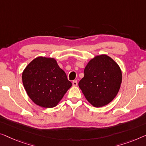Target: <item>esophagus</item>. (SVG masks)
<instances>
[{"label": "esophagus", "mask_w": 146, "mask_h": 146, "mask_svg": "<svg viewBox=\"0 0 146 146\" xmlns=\"http://www.w3.org/2000/svg\"><path fill=\"white\" fill-rule=\"evenodd\" d=\"M72 84H73V86H77V81H73V82H72Z\"/></svg>", "instance_id": "esophagus-1"}]
</instances>
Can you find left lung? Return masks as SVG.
<instances>
[{
	"mask_svg": "<svg viewBox=\"0 0 146 146\" xmlns=\"http://www.w3.org/2000/svg\"><path fill=\"white\" fill-rule=\"evenodd\" d=\"M84 74L79 87L92 105H106L118 94L122 72L118 65L108 55H98L91 59L84 69Z\"/></svg>",
	"mask_w": 146,
	"mask_h": 146,
	"instance_id": "8db88e82",
	"label": "left lung"
}]
</instances>
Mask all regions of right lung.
<instances>
[{
    "label": "right lung",
    "mask_w": 146,
    "mask_h": 146,
    "mask_svg": "<svg viewBox=\"0 0 146 146\" xmlns=\"http://www.w3.org/2000/svg\"><path fill=\"white\" fill-rule=\"evenodd\" d=\"M22 82L32 101L44 108L56 106L72 85L54 59L43 57L28 65L22 73Z\"/></svg>",
    "instance_id": "1"
}]
</instances>
